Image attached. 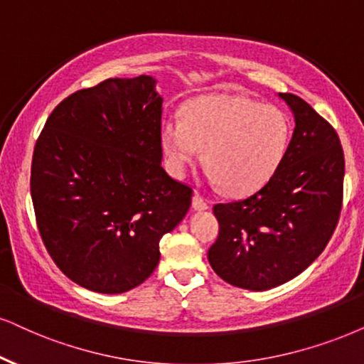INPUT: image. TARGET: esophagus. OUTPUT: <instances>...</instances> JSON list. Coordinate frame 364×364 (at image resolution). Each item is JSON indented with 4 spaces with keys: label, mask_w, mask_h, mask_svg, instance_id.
<instances>
[{
    "label": "esophagus",
    "mask_w": 364,
    "mask_h": 364,
    "mask_svg": "<svg viewBox=\"0 0 364 364\" xmlns=\"http://www.w3.org/2000/svg\"><path fill=\"white\" fill-rule=\"evenodd\" d=\"M191 206H193V210H195V211L208 210V203H206V201L200 195H198V193H195V196H193Z\"/></svg>",
    "instance_id": "esophagus-1"
}]
</instances>
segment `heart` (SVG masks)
I'll list each match as a JSON object with an SVG mask.
<instances>
[{"instance_id": "heart-1", "label": "heart", "mask_w": 364, "mask_h": 364, "mask_svg": "<svg viewBox=\"0 0 364 364\" xmlns=\"http://www.w3.org/2000/svg\"><path fill=\"white\" fill-rule=\"evenodd\" d=\"M159 141L174 176H185L205 148L210 181L230 195H248L282 164L291 121L275 105L240 95L200 97L185 105L183 119H164Z\"/></svg>"}]
</instances>
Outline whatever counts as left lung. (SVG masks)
Returning <instances> with one entry per match:
<instances>
[{
    "label": "left lung",
    "mask_w": 364,
    "mask_h": 364,
    "mask_svg": "<svg viewBox=\"0 0 364 364\" xmlns=\"http://www.w3.org/2000/svg\"><path fill=\"white\" fill-rule=\"evenodd\" d=\"M296 127L282 164L260 190L213 206L220 223L208 250L225 282L269 291L304 272L338 225L343 203L344 154L336 131L306 100L279 94Z\"/></svg>",
    "instance_id": "8db88e82"
}]
</instances>
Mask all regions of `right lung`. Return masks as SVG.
I'll use <instances>...</instances> for the list:
<instances>
[{
    "label": "right lung",
    "instance_id": "right-lung-1",
    "mask_svg": "<svg viewBox=\"0 0 364 364\" xmlns=\"http://www.w3.org/2000/svg\"><path fill=\"white\" fill-rule=\"evenodd\" d=\"M156 79H107L62 100L31 161L41 240L68 279L121 294L159 262V240L185 218L191 188L161 166Z\"/></svg>",
    "mask_w": 364,
    "mask_h": 364
}]
</instances>
